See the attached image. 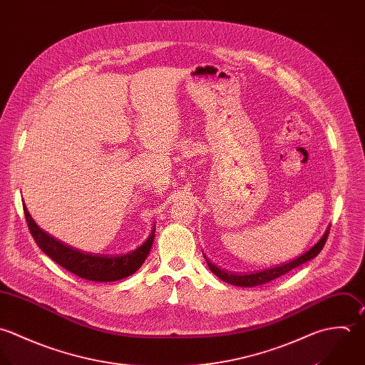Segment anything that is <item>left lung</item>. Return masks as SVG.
<instances>
[{
	"instance_id": "1",
	"label": "left lung",
	"mask_w": 365,
	"mask_h": 365,
	"mask_svg": "<svg viewBox=\"0 0 365 365\" xmlns=\"http://www.w3.org/2000/svg\"><path fill=\"white\" fill-rule=\"evenodd\" d=\"M329 231H330V227L326 230L324 235L319 240V242L314 243V246H312L307 252H304L303 255L297 256L296 259L287 262V263H283L280 266H274V267H270V269H266V270H262V272H255V273H249V274H234V273H228L222 269H220L218 266H215L212 262H210V259L204 255L207 263H208V267L211 269V272L218 276L221 280L230 283V284H234V286H241V287H255V286H259V284H264L267 282H272L283 274H286L287 272L293 270L294 267L312 260L313 257H316L324 243L327 241V237H329Z\"/></svg>"
}]
</instances>
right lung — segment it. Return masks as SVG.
Segmentation results:
<instances>
[{"label": "right lung", "mask_w": 365, "mask_h": 365, "mask_svg": "<svg viewBox=\"0 0 365 365\" xmlns=\"http://www.w3.org/2000/svg\"><path fill=\"white\" fill-rule=\"evenodd\" d=\"M24 214L34 241L42 249L43 253H46L53 262H56L66 270L92 282H116L135 273L148 256L155 237L154 225L147 241L130 253L122 256L91 255L76 250L46 234L36 225L25 205Z\"/></svg>", "instance_id": "right-lung-1"}]
</instances>
